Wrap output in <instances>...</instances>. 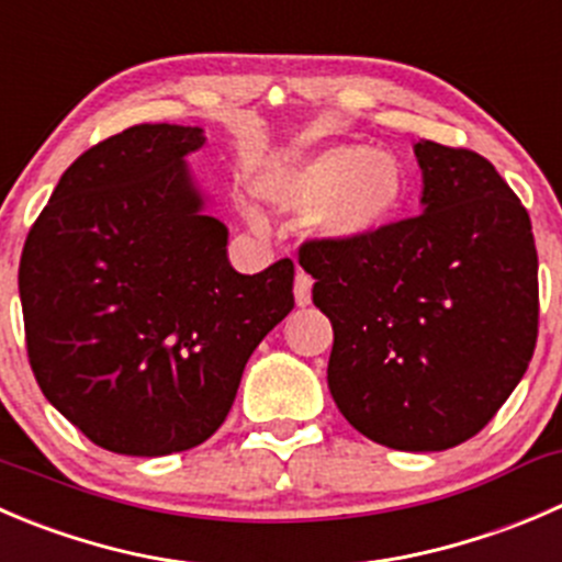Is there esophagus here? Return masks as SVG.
Here are the masks:
<instances>
[{"instance_id":"1","label":"esophagus","mask_w":562,"mask_h":562,"mask_svg":"<svg viewBox=\"0 0 562 562\" xmlns=\"http://www.w3.org/2000/svg\"><path fill=\"white\" fill-rule=\"evenodd\" d=\"M293 296H296L299 307H307L313 299V280L304 271H296V282H293Z\"/></svg>"}]
</instances>
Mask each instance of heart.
Here are the masks:
<instances>
[{
  "label": "heart",
  "mask_w": 562,
  "mask_h": 562,
  "mask_svg": "<svg viewBox=\"0 0 562 562\" xmlns=\"http://www.w3.org/2000/svg\"><path fill=\"white\" fill-rule=\"evenodd\" d=\"M258 192L285 214H310V231L324 241L359 244L395 222L408 176L392 154L348 143L269 170Z\"/></svg>",
  "instance_id": "b5f03b06"
}]
</instances>
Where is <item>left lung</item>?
<instances>
[{
	"label": "left lung",
	"instance_id": "obj_1",
	"mask_svg": "<svg viewBox=\"0 0 562 562\" xmlns=\"http://www.w3.org/2000/svg\"><path fill=\"white\" fill-rule=\"evenodd\" d=\"M423 214L359 244L304 241L299 266L335 329L326 381L342 417L408 453L475 437L538 337L530 216L492 161L419 139Z\"/></svg>",
	"mask_w": 562,
	"mask_h": 562
}]
</instances>
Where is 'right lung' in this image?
Segmentation results:
<instances>
[{"label":"right lung","mask_w":562,"mask_h":562,"mask_svg":"<svg viewBox=\"0 0 562 562\" xmlns=\"http://www.w3.org/2000/svg\"><path fill=\"white\" fill-rule=\"evenodd\" d=\"M198 125H131L59 178L19 266L43 395L98 448L170 456L225 423L247 359L293 310V263L238 274L187 156Z\"/></svg>","instance_id":"right-lung-1"}]
</instances>
